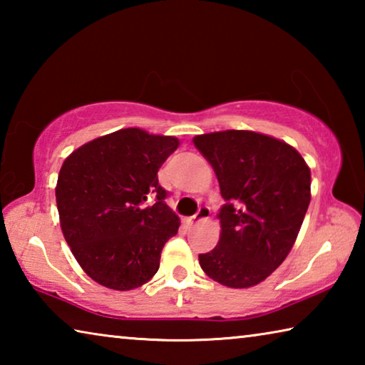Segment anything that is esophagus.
<instances>
[{
  "label": "esophagus",
  "instance_id": "34e87169",
  "mask_svg": "<svg viewBox=\"0 0 365 365\" xmlns=\"http://www.w3.org/2000/svg\"><path fill=\"white\" fill-rule=\"evenodd\" d=\"M209 215H211V209H209L207 206H201L200 209H197V212L195 215H191V217L187 219V222L188 224H196V222L209 219Z\"/></svg>",
  "mask_w": 365,
  "mask_h": 365
}]
</instances>
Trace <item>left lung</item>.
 Returning a JSON list of instances; mask_svg holds the SVG:
<instances>
[{
	"label": "left lung",
	"mask_w": 365,
	"mask_h": 365,
	"mask_svg": "<svg viewBox=\"0 0 365 365\" xmlns=\"http://www.w3.org/2000/svg\"><path fill=\"white\" fill-rule=\"evenodd\" d=\"M196 150L217 175L220 238L201 269L230 288H250L285 261L311 202V170L285 141L250 130L197 135Z\"/></svg>",
	"instance_id": "left-lung-1"
}]
</instances>
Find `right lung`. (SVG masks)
I'll return each mask as SVG.
<instances>
[{"label":"right lung","mask_w":365,"mask_h":365,"mask_svg":"<svg viewBox=\"0 0 365 365\" xmlns=\"http://www.w3.org/2000/svg\"><path fill=\"white\" fill-rule=\"evenodd\" d=\"M177 148L175 137L122 128L64 160L56 185L61 228L80 267L100 285L125 292L158 272L160 251L180 227L158 180Z\"/></svg>","instance_id":"obj_1"}]
</instances>
